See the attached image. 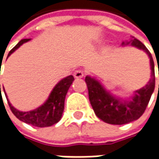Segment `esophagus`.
<instances>
[{"instance_id":"34e87169","label":"esophagus","mask_w":159,"mask_h":159,"mask_svg":"<svg viewBox=\"0 0 159 159\" xmlns=\"http://www.w3.org/2000/svg\"><path fill=\"white\" fill-rule=\"evenodd\" d=\"M73 75H74V77H75L76 79H81V78L84 77V73H83L82 70H78L74 72V74H73Z\"/></svg>"}]
</instances>
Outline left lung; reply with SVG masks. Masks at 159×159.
Here are the masks:
<instances>
[{"label": "left lung", "instance_id": "obj_1", "mask_svg": "<svg viewBox=\"0 0 159 159\" xmlns=\"http://www.w3.org/2000/svg\"><path fill=\"white\" fill-rule=\"evenodd\" d=\"M125 46L143 50L150 59L151 75L144 87L134 91L132 95L120 97L109 91L95 77L88 75L85 79L89 89V101L95 115L105 123L112 125H124L137 120L143 114L155 89V65L150 51L134 38L123 41L122 47Z\"/></svg>", "mask_w": 159, "mask_h": 159}]
</instances>
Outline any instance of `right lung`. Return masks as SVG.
I'll return each instance as SVG.
<instances>
[{
	"label": "right lung",
	"mask_w": 159,
	"mask_h": 159,
	"mask_svg": "<svg viewBox=\"0 0 159 159\" xmlns=\"http://www.w3.org/2000/svg\"><path fill=\"white\" fill-rule=\"evenodd\" d=\"M31 40L32 39H24V40H20L9 51L8 57L12 53L15 52L17 48H19L24 43H25V42H27ZM73 80H74V78L72 75L62 79L54 87V89L51 90L48 99L43 102V104H41L38 108L32 110V111H21L16 109L14 106H12V104L10 103V102L8 99V95L5 92L4 88H3V91L5 93V95H6V98H7V101H8L11 111L17 119L23 121V122H25V123H26V124L34 125V126L47 127V126H51V125H55L62 118L64 109L65 96H66V94L70 89V85L73 82Z\"/></svg>",
	"instance_id": "add662e5"
}]
</instances>
